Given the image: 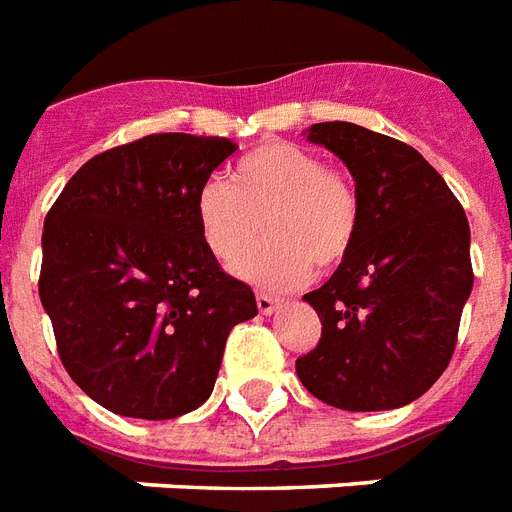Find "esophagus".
Instances as JSON below:
<instances>
[{"label":"esophagus","instance_id":"obj_1","mask_svg":"<svg viewBox=\"0 0 512 512\" xmlns=\"http://www.w3.org/2000/svg\"><path fill=\"white\" fill-rule=\"evenodd\" d=\"M279 305H281V300H276L273 295H265V292H260V295H257V308H260V313H263V316H271V313L276 311Z\"/></svg>","mask_w":512,"mask_h":512}]
</instances>
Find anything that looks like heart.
I'll return each mask as SVG.
<instances>
[{"label": "heart", "mask_w": 512, "mask_h": 512, "mask_svg": "<svg viewBox=\"0 0 512 512\" xmlns=\"http://www.w3.org/2000/svg\"><path fill=\"white\" fill-rule=\"evenodd\" d=\"M196 223L209 255L236 268L252 252L260 225L265 244L241 265L244 279L268 289L300 287L335 271L356 244L361 199L353 180L329 170L308 148L268 140L233 164L231 183L207 180L196 193Z\"/></svg>", "instance_id": "obj_1"}]
</instances>
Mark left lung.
Wrapping results in <instances>:
<instances>
[{"mask_svg":"<svg viewBox=\"0 0 512 512\" xmlns=\"http://www.w3.org/2000/svg\"><path fill=\"white\" fill-rule=\"evenodd\" d=\"M356 183L361 223L348 257L303 300L321 340L297 358L313 396L345 412L412 404L444 374L473 289L470 225L420 151L350 122L303 132Z\"/></svg>","mask_w":512,"mask_h":512,"instance_id":"obj_1","label":"left lung"}]
</instances>
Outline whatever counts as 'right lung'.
Returning <instances> with one entry per match:
<instances>
[{"label":"right lung","mask_w":512,"mask_h":512,"mask_svg":"<svg viewBox=\"0 0 512 512\" xmlns=\"http://www.w3.org/2000/svg\"><path fill=\"white\" fill-rule=\"evenodd\" d=\"M228 138L148 135L84 164L44 217L39 297L60 361L103 409L172 420L215 388L255 292L209 255L196 193Z\"/></svg>","instance_id":"obj_1"}]
</instances>
